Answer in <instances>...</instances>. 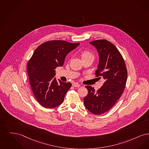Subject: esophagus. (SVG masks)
Instances as JSON below:
<instances>
[{
  "label": "esophagus",
  "mask_w": 149,
  "mask_h": 149,
  "mask_svg": "<svg viewBox=\"0 0 149 149\" xmlns=\"http://www.w3.org/2000/svg\"><path fill=\"white\" fill-rule=\"evenodd\" d=\"M73 86L74 87H79L81 86V85L78 84H76V83H74V84H73Z\"/></svg>",
  "instance_id": "obj_1"
}]
</instances>
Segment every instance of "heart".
Returning <instances> with one entry per match:
<instances>
[{"label":"heart","instance_id":"heart-1","mask_svg":"<svg viewBox=\"0 0 149 149\" xmlns=\"http://www.w3.org/2000/svg\"><path fill=\"white\" fill-rule=\"evenodd\" d=\"M81 55L82 59L88 58V57L94 58L93 54L92 52H90V51H87V50H84V51H82L81 53Z\"/></svg>","mask_w":149,"mask_h":149}]
</instances>
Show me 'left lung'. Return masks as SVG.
Returning <instances> with one entry per match:
<instances>
[{
    "label": "left lung",
    "mask_w": 149,
    "mask_h": 149,
    "mask_svg": "<svg viewBox=\"0 0 149 149\" xmlns=\"http://www.w3.org/2000/svg\"><path fill=\"white\" fill-rule=\"evenodd\" d=\"M97 49L99 62L96 71L98 78H103V86L95 91L86 86L88 95L84 97L86 108L91 113L101 115L108 111L121 96L125 89L127 71L125 61L116 47L105 39L90 42Z\"/></svg>",
    "instance_id": "left-lung-1"
}]
</instances>
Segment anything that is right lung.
<instances>
[{"label": "right lung", "instance_id": "right-lung-1", "mask_svg": "<svg viewBox=\"0 0 149 149\" xmlns=\"http://www.w3.org/2000/svg\"><path fill=\"white\" fill-rule=\"evenodd\" d=\"M79 45L64 40L48 41L38 46L28 61L26 67L31 88L44 107L52 109L62 104L72 84L57 81L54 70L63 65L66 56Z\"/></svg>", "mask_w": 149, "mask_h": 149}]
</instances>
